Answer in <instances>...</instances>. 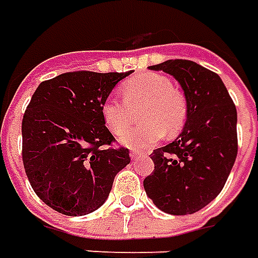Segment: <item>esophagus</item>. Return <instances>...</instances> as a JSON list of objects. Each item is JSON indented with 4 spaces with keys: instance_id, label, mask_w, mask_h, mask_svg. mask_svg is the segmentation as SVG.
Masks as SVG:
<instances>
[{
    "instance_id": "34e87169",
    "label": "esophagus",
    "mask_w": 258,
    "mask_h": 258,
    "mask_svg": "<svg viewBox=\"0 0 258 258\" xmlns=\"http://www.w3.org/2000/svg\"><path fill=\"white\" fill-rule=\"evenodd\" d=\"M142 152L141 150H138V149H132L131 150V157H132V159H135V157H138L139 156V155H141Z\"/></svg>"
}]
</instances>
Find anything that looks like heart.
Here are the masks:
<instances>
[{
    "mask_svg": "<svg viewBox=\"0 0 258 258\" xmlns=\"http://www.w3.org/2000/svg\"><path fill=\"white\" fill-rule=\"evenodd\" d=\"M123 101L108 98L102 103V119L109 131L121 133L133 120V110L142 108L144 123L120 135L127 148H143L156 143L163 133L176 135L186 122L187 105L173 82L160 74H143L122 85Z\"/></svg>",
    "mask_w": 258,
    "mask_h": 258,
    "instance_id": "heart-1",
    "label": "heart"
}]
</instances>
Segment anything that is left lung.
Returning <instances> with one entry per match:
<instances>
[{"label":"left lung","mask_w":258,"mask_h":258,"mask_svg":"<svg viewBox=\"0 0 258 258\" xmlns=\"http://www.w3.org/2000/svg\"><path fill=\"white\" fill-rule=\"evenodd\" d=\"M180 84L187 105L183 132L150 155L155 170L143 180L162 212L191 214L217 198L237 156V110L217 74L193 60L149 67Z\"/></svg>","instance_id":"obj_1"}]
</instances>
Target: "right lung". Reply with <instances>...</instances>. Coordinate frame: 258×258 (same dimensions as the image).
I'll return each instance as SVG.
<instances>
[{
	"label": "right lung",
	"mask_w": 258,
	"mask_h": 258,
	"mask_svg": "<svg viewBox=\"0 0 258 258\" xmlns=\"http://www.w3.org/2000/svg\"><path fill=\"white\" fill-rule=\"evenodd\" d=\"M131 72H67L41 82L22 119V162L36 196L67 216H85L108 199L131 163L102 119V103Z\"/></svg>",
	"instance_id": "1"
}]
</instances>
